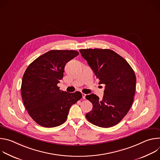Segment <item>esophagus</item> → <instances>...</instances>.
Returning <instances> with one entry per match:
<instances>
[{
    "mask_svg": "<svg viewBox=\"0 0 160 160\" xmlns=\"http://www.w3.org/2000/svg\"><path fill=\"white\" fill-rule=\"evenodd\" d=\"M85 96H86V94H83V93H82V98H83V99H85Z\"/></svg>",
    "mask_w": 160,
    "mask_h": 160,
    "instance_id": "1",
    "label": "esophagus"
}]
</instances>
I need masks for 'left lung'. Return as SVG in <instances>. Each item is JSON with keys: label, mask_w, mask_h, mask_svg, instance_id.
Returning <instances> with one entry per match:
<instances>
[{"label": "left lung", "mask_w": 160, "mask_h": 160, "mask_svg": "<svg viewBox=\"0 0 160 160\" xmlns=\"http://www.w3.org/2000/svg\"><path fill=\"white\" fill-rule=\"evenodd\" d=\"M80 52L99 80V84L105 85L102 100L94 94L86 96L93 108L85 117L100 127L115 126L127 115L133 103L135 73L127 61L112 50L87 49Z\"/></svg>", "instance_id": "8db88e82"}]
</instances>
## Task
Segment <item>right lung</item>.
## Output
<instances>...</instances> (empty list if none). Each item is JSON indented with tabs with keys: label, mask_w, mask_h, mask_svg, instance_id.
I'll list each match as a JSON object with an SVG mask.
<instances>
[{
	"label": "right lung",
	"mask_w": 160,
	"mask_h": 160,
	"mask_svg": "<svg viewBox=\"0 0 160 160\" xmlns=\"http://www.w3.org/2000/svg\"><path fill=\"white\" fill-rule=\"evenodd\" d=\"M79 54L73 50H52L34 60L22 77L21 96L29 115L47 128L61 125L71 106L79 101L80 92L69 93L58 87L66 64Z\"/></svg>",
	"instance_id": "add662e5"
}]
</instances>
